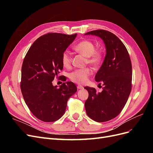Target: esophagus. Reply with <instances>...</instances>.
Returning <instances> with one entry per match:
<instances>
[{
    "label": "esophagus",
    "mask_w": 153,
    "mask_h": 153,
    "mask_svg": "<svg viewBox=\"0 0 153 153\" xmlns=\"http://www.w3.org/2000/svg\"><path fill=\"white\" fill-rule=\"evenodd\" d=\"M77 89H84V87L82 86V85H77Z\"/></svg>",
    "instance_id": "esophagus-1"
}]
</instances>
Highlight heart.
I'll return each instance as SVG.
<instances>
[{"label": "heart", "mask_w": 153, "mask_h": 153, "mask_svg": "<svg viewBox=\"0 0 153 153\" xmlns=\"http://www.w3.org/2000/svg\"><path fill=\"white\" fill-rule=\"evenodd\" d=\"M73 49L76 52L84 55L86 57V63L92 66H96L102 61L103 53L101 50H96L94 43L89 40H83L80 41L73 47ZM62 64L64 68H69L71 66V57L68 51H65L62 55ZM91 75L90 69L85 68L76 69L69 74V77L72 82L78 84H84L89 79Z\"/></svg>", "instance_id": "obj_1"}]
</instances>
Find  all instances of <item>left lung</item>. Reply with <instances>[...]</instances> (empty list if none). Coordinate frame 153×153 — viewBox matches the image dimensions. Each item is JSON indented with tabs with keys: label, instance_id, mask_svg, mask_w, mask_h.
<instances>
[{
	"label": "left lung",
	"instance_id": "left-lung-1",
	"mask_svg": "<svg viewBox=\"0 0 153 153\" xmlns=\"http://www.w3.org/2000/svg\"><path fill=\"white\" fill-rule=\"evenodd\" d=\"M85 35L98 36L105 45V57L94 78L100 85L103 84V91L84 88L89 92L85 102L87 115L96 122H106L117 117L127 102L131 90V60L126 47L112 32L96 30Z\"/></svg>",
	"mask_w": 153,
	"mask_h": 153
}]
</instances>
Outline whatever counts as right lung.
Returning a JSON list of instances; mask_svg holds the SVG:
<instances>
[{"mask_svg": "<svg viewBox=\"0 0 153 153\" xmlns=\"http://www.w3.org/2000/svg\"><path fill=\"white\" fill-rule=\"evenodd\" d=\"M77 34L48 33L31 45L22 67L21 91L26 105L36 117L44 122L57 121L65 113L68 100L77 88L72 82L58 88L52 81L62 70V55Z\"/></svg>", "mask_w": 153, "mask_h": 153, "instance_id": "right-lung-1", "label": "right lung"}]
</instances>
